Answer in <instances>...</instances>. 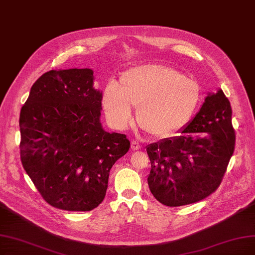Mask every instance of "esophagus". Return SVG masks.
Segmentation results:
<instances>
[{"instance_id": "34e87169", "label": "esophagus", "mask_w": 255, "mask_h": 255, "mask_svg": "<svg viewBox=\"0 0 255 255\" xmlns=\"http://www.w3.org/2000/svg\"><path fill=\"white\" fill-rule=\"evenodd\" d=\"M140 148H142V146H140L137 142H135V140H132V142H131V149H132L133 151H135V150H139Z\"/></svg>"}]
</instances>
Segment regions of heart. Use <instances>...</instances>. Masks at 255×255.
Segmentation results:
<instances>
[{"instance_id": "obj_1", "label": "heart", "mask_w": 255, "mask_h": 255, "mask_svg": "<svg viewBox=\"0 0 255 255\" xmlns=\"http://www.w3.org/2000/svg\"><path fill=\"white\" fill-rule=\"evenodd\" d=\"M201 97L196 81L168 66L146 64L125 71L119 85L109 82L103 90L102 104L119 128L129 124L133 107L138 105L139 125L152 135L167 136L187 124Z\"/></svg>"}]
</instances>
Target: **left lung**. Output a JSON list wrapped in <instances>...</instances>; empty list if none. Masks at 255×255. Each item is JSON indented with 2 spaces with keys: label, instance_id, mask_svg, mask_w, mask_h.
<instances>
[{
  "label": "left lung",
  "instance_id": "1",
  "mask_svg": "<svg viewBox=\"0 0 255 255\" xmlns=\"http://www.w3.org/2000/svg\"><path fill=\"white\" fill-rule=\"evenodd\" d=\"M232 110L222 89L209 92L194 118L180 130L146 147L151 163L149 189L163 205L204 200L222 182L234 150Z\"/></svg>",
  "mask_w": 255,
  "mask_h": 255
}]
</instances>
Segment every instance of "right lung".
<instances>
[{
	"instance_id": "right-lung-1",
	"label": "right lung",
	"mask_w": 255,
	"mask_h": 255,
	"mask_svg": "<svg viewBox=\"0 0 255 255\" xmlns=\"http://www.w3.org/2000/svg\"><path fill=\"white\" fill-rule=\"evenodd\" d=\"M93 70L59 69L35 81L21 109V161L49 205L90 211L103 202L111 167L125 155V134L101 122V90Z\"/></svg>"
}]
</instances>
